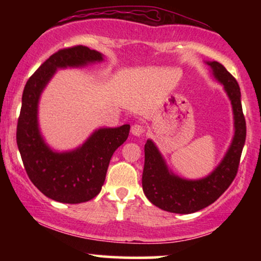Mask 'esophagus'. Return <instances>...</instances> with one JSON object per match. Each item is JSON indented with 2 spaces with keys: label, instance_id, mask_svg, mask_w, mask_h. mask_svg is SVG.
Listing matches in <instances>:
<instances>
[{
  "label": "esophagus",
  "instance_id": "1",
  "mask_svg": "<svg viewBox=\"0 0 261 261\" xmlns=\"http://www.w3.org/2000/svg\"><path fill=\"white\" fill-rule=\"evenodd\" d=\"M145 132V127L141 126V124H134V126H132V134L137 135V137H141Z\"/></svg>",
  "mask_w": 261,
  "mask_h": 261
}]
</instances>
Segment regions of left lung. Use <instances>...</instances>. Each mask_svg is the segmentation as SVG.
<instances>
[{"label": "left lung", "instance_id": "8db88e82", "mask_svg": "<svg viewBox=\"0 0 261 261\" xmlns=\"http://www.w3.org/2000/svg\"><path fill=\"white\" fill-rule=\"evenodd\" d=\"M214 74L224 85L235 120V135L222 163L210 176L199 180H187L171 174L151 140L145 144V165L142 190L158 208L176 214H191L204 209L216 201L237 177L242 148L246 140V120L242 113L241 92L235 78L222 64L208 63Z\"/></svg>", "mask_w": 261, "mask_h": 261}]
</instances>
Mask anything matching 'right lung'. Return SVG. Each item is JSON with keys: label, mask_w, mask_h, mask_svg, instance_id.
Wrapping results in <instances>:
<instances>
[{"label": "right lung", "mask_w": 261, "mask_h": 261, "mask_svg": "<svg viewBox=\"0 0 261 261\" xmlns=\"http://www.w3.org/2000/svg\"><path fill=\"white\" fill-rule=\"evenodd\" d=\"M101 60V53L87 46L62 48L46 59L24 85L16 127L17 147L32 183L57 202L76 204L96 197L105 183L113 153L129 134V124L103 128L81 148L62 154L52 152L39 134L38 99L57 67L82 66Z\"/></svg>", "instance_id": "1"}]
</instances>
